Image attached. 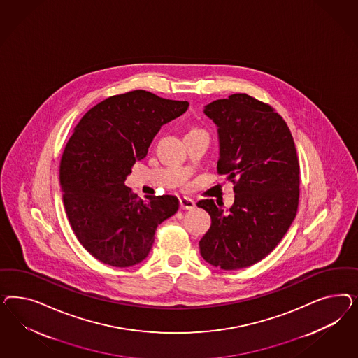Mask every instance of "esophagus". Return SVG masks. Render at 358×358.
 <instances>
[{"label":"esophagus","mask_w":358,"mask_h":358,"mask_svg":"<svg viewBox=\"0 0 358 358\" xmlns=\"http://www.w3.org/2000/svg\"><path fill=\"white\" fill-rule=\"evenodd\" d=\"M180 206L182 210H193L195 207L194 201L187 196H182V198H180Z\"/></svg>","instance_id":"1"}]
</instances>
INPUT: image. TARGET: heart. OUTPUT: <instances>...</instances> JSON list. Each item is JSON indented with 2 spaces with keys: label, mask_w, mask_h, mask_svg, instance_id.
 <instances>
[{
  "label": "heart",
  "mask_w": 358,
  "mask_h": 358,
  "mask_svg": "<svg viewBox=\"0 0 358 358\" xmlns=\"http://www.w3.org/2000/svg\"><path fill=\"white\" fill-rule=\"evenodd\" d=\"M196 132H203V131L201 130V129H198V127H193V129L189 130L187 134H196ZM187 134H186V135H187Z\"/></svg>",
  "instance_id": "heart-1"
}]
</instances>
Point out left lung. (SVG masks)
I'll return each mask as SVG.
<instances>
[{
	"label": "left lung",
	"instance_id": "obj_1",
	"mask_svg": "<svg viewBox=\"0 0 358 358\" xmlns=\"http://www.w3.org/2000/svg\"><path fill=\"white\" fill-rule=\"evenodd\" d=\"M219 132L217 174L234 184L229 210L214 199L196 205L211 217L199 241L205 260L224 271L248 268L266 257L298 211L301 171L293 136L271 105L245 93L205 108Z\"/></svg>",
	"mask_w": 358,
	"mask_h": 358
}]
</instances>
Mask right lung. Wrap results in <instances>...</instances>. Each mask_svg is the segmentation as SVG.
<instances>
[{"instance_id": "right-lung-1", "label": "right lung", "mask_w": 358, "mask_h": 358, "mask_svg": "<svg viewBox=\"0 0 358 358\" xmlns=\"http://www.w3.org/2000/svg\"><path fill=\"white\" fill-rule=\"evenodd\" d=\"M187 101L132 90L103 99L78 122L60 160L65 213L77 240L97 260L129 268L144 260L155 231L178 210L173 195L141 199L124 185L160 127Z\"/></svg>"}]
</instances>
